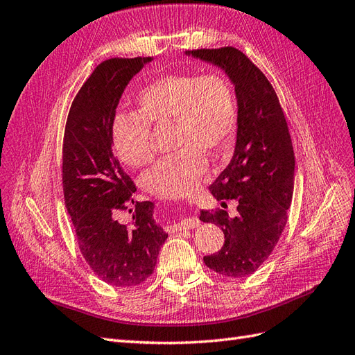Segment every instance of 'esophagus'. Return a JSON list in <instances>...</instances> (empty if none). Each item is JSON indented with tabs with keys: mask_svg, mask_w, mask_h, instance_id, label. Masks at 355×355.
<instances>
[{
	"mask_svg": "<svg viewBox=\"0 0 355 355\" xmlns=\"http://www.w3.org/2000/svg\"><path fill=\"white\" fill-rule=\"evenodd\" d=\"M198 219L197 218H187V219H182V221L176 225H173L171 228V232H182V230H189V228H196L198 227Z\"/></svg>",
	"mask_w": 355,
	"mask_h": 355,
	"instance_id": "esophagus-1",
	"label": "esophagus"
}]
</instances>
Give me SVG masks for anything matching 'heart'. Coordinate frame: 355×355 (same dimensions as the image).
Listing matches in <instances>:
<instances>
[{"instance_id":"1","label":"heart","mask_w":355,"mask_h":355,"mask_svg":"<svg viewBox=\"0 0 355 355\" xmlns=\"http://www.w3.org/2000/svg\"><path fill=\"white\" fill-rule=\"evenodd\" d=\"M139 110L113 118L112 141L118 158L130 167L152 161L150 123L173 122L175 154L159 158L145 175L148 193L178 198L194 191L207 167L230 154L237 128L233 83L223 71L176 73L155 79L139 95Z\"/></svg>"}]
</instances>
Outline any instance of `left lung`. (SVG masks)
<instances>
[{"label":"left lung","mask_w":355,"mask_h":355,"mask_svg":"<svg viewBox=\"0 0 355 355\" xmlns=\"http://www.w3.org/2000/svg\"><path fill=\"white\" fill-rule=\"evenodd\" d=\"M223 67L237 97V140L227 168L209 187L212 196L239 201L237 215L203 210L200 219L223 228L225 242L205 264L227 277L254 273L273 252L286 224L294 191V150L284 110L266 74L233 46L189 51Z\"/></svg>","instance_id":"obj_1"}]
</instances>
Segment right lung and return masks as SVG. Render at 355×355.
Segmentation results:
<instances>
[{
	"instance_id": "right-lung-1",
	"label": "right lung",
	"mask_w": 355,
	"mask_h": 355,
	"mask_svg": "<svg viewBox=\"0 0 355 355\" xmlns=\"http://www.w3.org/2000/svg\"><path fill=\"white\" fill-rule=\"evenodd\" d=\"M150 58H110L95 67L71 103L62 143V189L85 261L101 281L132 288L154 273L167 233L154 203L134 201L136 185L112 149V123L128 82ZM133 214L130 223L120 214Z\"/></svg>"
}]
</instances>
